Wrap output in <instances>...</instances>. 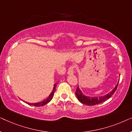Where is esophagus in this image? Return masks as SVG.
<instances>
[{
	"instance_id": "obj_1",
	"label": "esophagus",
	"mask_w": 132,
	"mask_h": 132,
	"mask_svg": "<svg viewBox=\"0 0 132 132\" xmlns=\"http://www.w3.org/2000/svg\"><path fill=\"white\" fill-rule=\"evenodd\" d=\"M73 73H74V67L73 66L70 67L68 69L67 73L68 75H73Z\"/></svg>"
}]
</instances>
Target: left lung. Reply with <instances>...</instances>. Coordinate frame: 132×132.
Listing matches in <instances>:
<instances>
[{"label": "left lung", "mask_w": 132, "mask_h": 132, "mask_svg": "<svg viewBox=\"0 0 132 132\" xmlns=\"http://www.w3.org/2000/svg\"><path fill=\"white\" fill-rule=\"evenodd\" d=\"M118 84L115 86L114 89L112 91L110 92L107 94L103 96H100V97H88L86 96L85 95H84L82 93V92L81 91V90L79 89V86H77L76 91V95L77 99H78L79 102L82 103V104H87L89 106H94L96 105V104H100L101 103L105 102L106 100H108V98H109L110 97H111L113 94H114L115 91H116L117 86H118Z\"/></svg>", "instance_id": "obj_1"}]
</instances>
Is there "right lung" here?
<instances>
[{
  "mask_svg": "<svg viewBox=\"0 0 132 132\" xmlns=\"http://www.w3.org/2000/svg\"><path fill=\"white\" fill-rule=\"evenodd\" d=\"M56 84H57V83H56ZM56 84H55V85H54L53 91H52L51 94H50L49 95V96H48L47 98L45 99L44 100H43V101H42V102H39V103H28V102H26V103L28 104H29V105H32V106H37V107H38V106H43L45 105V104H47L48 103H49L50 101H51L52 98H53V94H54V93H55V92L56 91L55 87H56Z\"/></svg>",
  "mask_w": 132,
  "mask_h": 132,
  "instance_id": "obj_1",
  "label": "right lung"
}]
</instances>
